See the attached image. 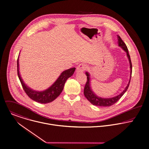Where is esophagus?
<instances>
[{"instance_id": "34e87169", "label": "esophagus", "mask_w": 149, "mask_h": 149, "mask_svg": "<svg viewBox=\"0 0 149 149\" xmlns=\"http://www.w3.org/2000/svg\"><path fill=\"white\" fill-rule=\"evenodd\" d=\"M86 65L84 63L79 64L76 68V72H83L86 69Z\"/></svg>"}]
</instances>
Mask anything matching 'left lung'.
<instances>
[{
  "mask_svg": "<svg viewBox=\"0 0 149 149\" xmlns=\"http://www.w3.org/2000/svg\"><path fill=\"white\" fill-rule=\"evenodd\" d=\"M117 38H118V44L120 47H121L123 50H124L127 52V55L128 56V58L130 61V68H131V75H130V80L129 81V83L127 87H125V90L118 95L110 98H100L98 96H97L92 91L91 87H90V74L88 72H86V74L87 75V80L86 81L85 87L84 89V94L86 98L88 99L93 104L97 106H110L114 103H116L119 99H120L122 96L124 94V93L127 91V90L128 88L130 81H131V75H132V63L131 61V58L130 55L128 53V50L127 49V47L125 43L123 41V40L121 39V38L117 35Z\"/></svg>",
  "mask_w": 149,
  "mask_h": 149,
  "instance_id": "obj_1",
  "label": "left lung"
}]
</instances>
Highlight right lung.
<instances>
[{
    "label": "right lung",
    "mask_w": 149,
    "mask_h": 149,
    "mask_svg": "<svg viewBox=\"0 0 149 149\" xmlns=\"http://www.w3.org/2000/svg\"><path fill=\"white\" fill-rule=\"evenodd\" d=\"M75 69V68H72L63 71L61 74L58 79L56 80V81L50 87L46 90L45 91H36L29 88L24 83L19 73L18 58L17 59L18 76L24 91L31 99L40 103H50L56 99L62 91L66 80L69 77H71L74 73Z\"/></svg>",
    "instance_id": "obj_1"
}]
</instances>
